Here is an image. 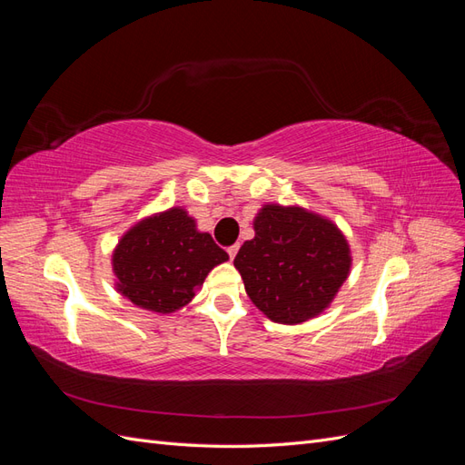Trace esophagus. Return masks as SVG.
<instances>
[{"mask_svg": "<svg viewBox=\"0 0 465 465\" xmlns=\"http://www.w3.org/2000/svg\"><path fill=\"white\" fill-rule=\"evenodd\" d=\"M238 248H241V246H238V244H232V246H229V248H227V252H229V258H231V260H234V256H236Z\"/></svg>", "mask_w": 465, "mask_h": 465, "instance_id": "34e87169", "label": "esophagus"}]
</instances>
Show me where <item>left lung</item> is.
<instances>
[{"instance_id":"1","label":"left lung","mask_w":465,"mask_h":465,"mask_svg":"<svg viewBox=\"0 0 465 465\" xmlns=\"http://www.w3.org/2000/svg\"><path fill=\"white\" fill-rule=\"evenodd\" d=\"M254 231L234 258L252 302L279 323H301L328 308L351 267L341 231L302 207L275 203L260 209Z\"/></svg>"}]
</instances>
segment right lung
<instances>
[{"label":"right lung","mask_w":465,"mask_h":465,"mask_svg":"<svg viewBox=\"0 0 465 465\" xmlns=\"http://www.w3.org/2000/svg\"><path fill=\"white\" fill-rule=\"evenodd\" d=\"M229 254L195 229L184 209L143 219L122 236L112 265L118 291L135 306L171 314L186 306L215 265Z\"/></svg>","instance_id":"1"}]
</instances>
